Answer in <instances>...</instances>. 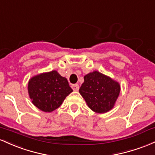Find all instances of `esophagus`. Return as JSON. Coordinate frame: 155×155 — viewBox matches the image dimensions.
<instances>
[{
	"label": "esophagus",
	"mask_w": 155,
	"mask_h": 155,
	"mask_svg": "<svg viewBox=\"0 0 155 155\" xmlns=\"http://www.w3.org/2000/svg\"><path fill=\"white\" fill-rule=\"evenodd\" d=\"M72 88L73 89V91H78L79 90V86L78 84H73L72 85Z\"/></svg>",
	"instance_id": "obj_1"
}]
</instances>
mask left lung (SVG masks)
I'll use <instances>...</instances> for the list:
<instances>
[{
	"instance_id": "1",
	"label": "left lung",
	"mask_w": 155,
	"mask_h": 155,
	"mask_svg": "<svg viewBox=\"0 0 155 155\" xmlns=\"http://www.w3.org/2000/svg\"><path fill=\"white\" fill-rule=\"evenodd\" d=\"M79 92L92 110L99 114L114 107L120 92V86L111 78L97 71L84 76Z\"/></svg>"
}]
</instances>
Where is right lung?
Instances as JSON below:
<instances>
[{"instance_id":"right-lung-1","label":"right lung","mask_w":155,"mask_h":155,"mask_svg":"<svg viewBox=\"0 0 155 155\" xmlns=\"http://www.w3.org/2000/svg\"><path fill=\"white\" fill-rule=\"evenodd\" d=\"M72 91L67 78L56 71L36 75L28 83L29 96L33 104L45 112H51L60 107Z\"/></svg>"}]
</instances>
